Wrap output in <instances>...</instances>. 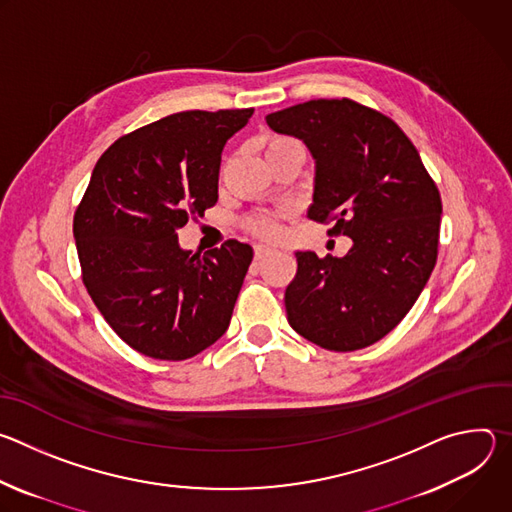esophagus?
<instances>
[{"label":"esophagus","mask_w":512,"mask_h":512,"mask_svg":"<svg viewBox=\"0 0 512 512\" xmlns=\"http://www.w3.org/2000/svg\"><path fill=\"white\" fill-rule=\"evenodd\" d=\"M271 253H273V249L269 245H255V261H261Z\"/></svg>","instance_id":"34e87169"}]
</instances>
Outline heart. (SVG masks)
Returning <instances> with one entry per match:
<instances>
[{"mask_svg": "<svg viewBox=\"0 0 512 512\" xmlns=\"http://www.w3.org/2000/svg\"><path fill=\"white\" fill-rule=\"evenodd\" d=\"M291 143H298L296 139L291 137H271L267 141V152L271 150H277V148H285V145H291ZM281 212H261V214H255L251 216L247 221V231L253 233L255 237H261V239H277L279 233H281Z\"/></svg>", "mask_w": 512, "mask_h": 512, "instance_id": "1", "label": "heart"}]
</instances>
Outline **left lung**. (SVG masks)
Segmentation results:
<instances>
[{"label": "left lung", "instance_id": "8db88e82", "mask_svg": "<svg viewBox=\"0 0 512 512\" xmlns=\"http://www.w3.org/2000/svg\"><path fill=\"white\" fill-rule=\"evenodd\" d=\"M265 119L316 160L308 216L352 239L344 257L296 253L287 322L326 350L371 346L407 316L435 267L440 190L403 129L352 99L308 101Z\"/></svg>", "mask_w": 512, "mask_h": 512}]
</instances>
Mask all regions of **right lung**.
Instances as JSON below:
<instances>
[{"label": "right lung", "instance_id": "add662e5", "mask_svg": "<svg viewBox=\"0 0 512 512\" xmlns=\"http://www.w3.org/2000/svg\"><path fill=\"white\" fill-rule=\"evenodd\" d=\"M251 115L182 111L119 137L77 206L83 283L117 336L145 356L186 360L229 328L253 249L229 239L196 257L176 229L216 204L223 148Z\"/></svg>", "mask_w": 512, "mask_h": 512}]
</instances>
